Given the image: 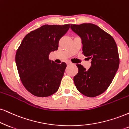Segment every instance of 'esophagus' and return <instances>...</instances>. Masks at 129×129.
I'll use <instances>...</instances> for the list:
<instances>
[{
	"label": "esophagus",
	"instance_id": "obj_1",
	"mask_svg": "<svg viewBox=\"0 0 129 129\" xmlns=\"http://www.w3.org/2000/svg\"><path fill=\"white\" fill-rule=\"evenodd\" d=\"M67 66H70V65L72 64V62H71L70 61H68L67 62Z\"/></svg>",
	"mask_w": 129,
	"mask_h": 129
}]
</instances>
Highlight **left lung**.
<instances>
[{
    "instance_id": "8db88e82",
    "label": "left lung",
    "mask_w": 129,
    "mask_h": 129,
    "mask_svg": "<svg viewBox=\"0 0 129 129\" xmlns=\"http://www.w3.org/2000/svg\"><path fill=\"white\" fill-rule=\"evenodd\" d=\"M71 28L81 39L83 55L92 59L88 70L77 65L79 71L74 77L75 86L86 96H97L108 89L118 69L117 44L111 36L93 24H71Z\"/></svg>"
}]
</instances>
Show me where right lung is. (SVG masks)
<instances>
[{"label":"right lung","mask_w":129,"mask_h":129,"mask_svg":"<svg viewBox=\"0 0 129 129\" xmlns=\"http://www.w3.org/2000/svg\"><path fill=\"white\" fill-rule=\"evenodd\" d=\"M70 24L44 25L24 37L17 50L15 62L22 83L36 96L47 97L58 90L67 64L49 59L58 50L60 39Z\"/></svg>","instance_id":"add662e5"}]
</instances>
